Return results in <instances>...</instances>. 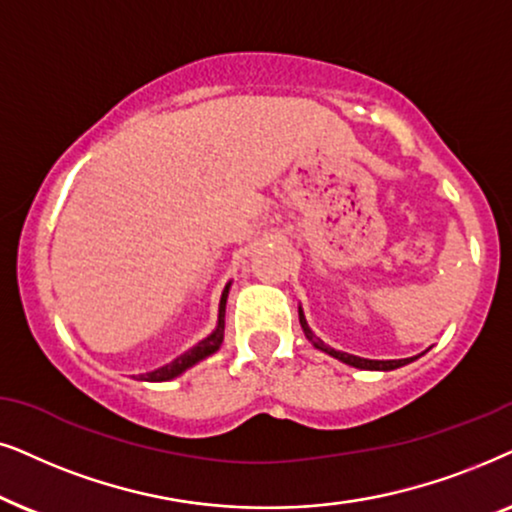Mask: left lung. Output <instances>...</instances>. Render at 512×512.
Returning a JSON list of instances; mask_svg holds the SVG:
<instances>
[{"instance_id":"obj_1","label":"left lung","mask_w":512,"mask_h":512,"mask_svg":"<svg viewBox=\"0 0 512 512\" xmlns=\"http://www.w3.org/2000/svg\"><path fill=\"white\" fill-rule=\"evenodd\" d=\"M299 323H302V330H304L306 339H309V342H311L313 346H316L318 351H323V353H327V356H332V358L342 360V363H346V365L358 367V370H384V372H386V370H395V367H403V365L412 363V360H414V358H400V360H370V358L351 356V353H344V351L330 349V346L320 342V339L311 332V327H309V323H306V318H304L302 306H299Z\"/></svg>"}]
</instances>
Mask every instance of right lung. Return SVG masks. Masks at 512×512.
<instances>
[{
	"mask_svg": "<svg viewBox=\"0 0 512 512\" xmlns=\"http://www.w3.org/2000/svg\"><path fill=\"white\" fill-rule=\"evenodd\" d=\"M229 285H231V283H227V288H224V292H222L220 313H217V327H215V330L210 332V335H208L206 339H201L199 344L192 346V349L182 353V356H177V358L173 360V363L163 365V367H159V370H154V372L140 374L142 381H170V379L180 377V374L187 372L189 367H194L196 363H201L203 358L213 356V353H215L217 349H220L222 339H224V309H227Z\"/></svg>",
	"mask_w": 512,
	"mask_h": 512,
	"instance_id": "add662e5",
	"label": "right lung"
}]
</instances>
